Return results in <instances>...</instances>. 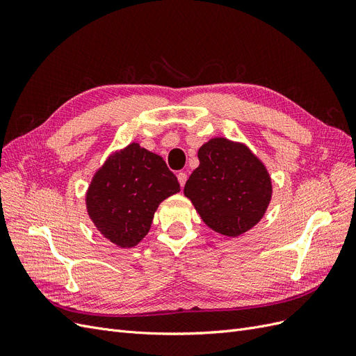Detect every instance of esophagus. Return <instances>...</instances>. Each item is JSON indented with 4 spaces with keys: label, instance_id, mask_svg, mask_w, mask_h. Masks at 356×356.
Wrapping results in <instances>:
<instances>
[{
    "label": "esophagus",
    "instance_id": "34e87169",
    "mask_svg": "<svg viewBox=\"0 0 356 356\" xmlns=\"http://www.w3.org/2000/svg\"><path fill=\"white\" fill-rule=\"evenodd\" d=\"M177 178H178L179 186H181V187H184V186H186V181H187V174H186V172H178V174H177Z\"/></svg>",
    "mask_w": 356,
    "mask_h": 356
}]
</instances>
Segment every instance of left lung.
<instances>
[{
	"instance_id": "obj_1",
	"label": "left lung",
	"mask_w": 356,
	"mask_h": 356,
	"mask_svg": "<svg viewBox=\"0 0 356 356\" xmlns=\"http://www.w3.org/2000/svg\"><path fill=\"white\" fill-rule=\"evenodd\" d=\"M200 165L186 182L184 195L204 224L236 238L261 220L272 199L264 165L243 144L213 138L197 153Z\"/></svg>"
}]
</instances>
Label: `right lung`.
Listing matches in <instances>:
<instances>
[{
    "instance_id": "right-lung-1",
    "label": "right lung",
    "mask_w": 356,
    "mask_h": 356,
    "mask_svg": "<svg viewBox=\"0 0 356 356\" xmlns=\"http://www.w3.org/2000/svg\"><path fill=\"white\" fill-rule=\"evenodd\" d=\"M178 191L165 160L134 143L96 172L86 202L96 229L117 246L131 248L148 233L159 203Z\"/></svg>"
}]
</instances>
